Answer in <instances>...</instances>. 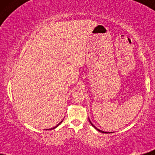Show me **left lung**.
<instances>
[{
	"instance_id": "obj_1",
	"label": "left lung",
	"mask_w": 155,
	"mask_h": 155,
	"mask_svg": "<svg viewBox=\"0 0 155 155\" xmlns=\"http://www.w3.org/2000/svg\"><path fill=\"white\" fill-rule=\"evenodd\" d=\"M89 121H90V124H91V125H92V126L93 127H94V128L95 129H97V130H98V131H99V132H101V133H107V132H104V131H102V130H99V129H98V128H96V127H95V126H94V125H93V124H92V122H91V121H90V118H89Z\"/></svg>"
}]
</instances>
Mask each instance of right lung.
Wrapping results in <instances>:
<instances>
[{
    "label": "right lung",
    "instance_id": "obj_1",
    "mask_svg": "<svg viewBox=\"0 0 155 155\" xmlns=\"http://www.w3.org/2000/svg\"><path fill=\"white\" fill-rule=\"evenodd\" d=\"M62 122H63V120H61V121L60 123H59V124H58V125H57V126H55V127H54V128H51V129H54V128H56V127H58V126H59V125L61 124V123H62ZM46 130H50V129H46Z\"/></svg>",
    "mask_w": 155,
    "mask_h": 155
}]
</instances>
